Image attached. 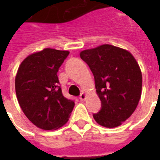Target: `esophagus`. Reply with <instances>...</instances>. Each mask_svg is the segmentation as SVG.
Returning a JSON list of instances; mask_svg holds the SVG:
<instances>
[{"label": "esophagus", "mask_w": 160, "mask_h": 160, "mask_svg": "<svg viewBox=\"0 0 160 160\" xmlns=\"http://www.w3.org/2000/svg\"><path fill=\"white\" fill-rule=\"evenodd\" d=\"M86 98H87V95H86V93L85 92H82V93H80V100H85L86 99Z\"/></svg>", "instance_id": "obj_1"}]
</instances>
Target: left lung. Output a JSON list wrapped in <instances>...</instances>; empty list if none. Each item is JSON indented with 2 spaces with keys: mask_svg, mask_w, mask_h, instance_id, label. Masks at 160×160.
<instances>
[{
  "mask_svg": "<svg viewBox=\"0 0 160 160\" xmlns=\"http://www.w3.org/2000/svg\"><path fill=\"white\" fill-rule=\"evenodd\" d=\"M80 56L93 74L101 100L93 118L101 126L118 127L133 114L141 98L142 75L137 62L128 51L110 44L86 49Z\"/></svg>",
  "mask_w": 160,
  "mask_h": 160,
  "instance_id": "1",
  "label": "left lung"
}]
</instances>
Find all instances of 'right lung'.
Returning a JSON list of instances; mask_svg holds the SVG:
<instances>
[{
  "instance_id": "1",
  "label": "right lung",
  "mask_w": 160,
  "mask_h": 160,
  "mask_svg": "<svg viewBox=\"0 0 160 160\" xmlns=\"http://www.w3.org/2000/svg\"><path fill=\"white\" fill-rule=\"evenodd\" d=\"M69 55L66 50L44 49L27 56L15 78L19 104L34 125L51 130L66 123L74 106L63 96L57 72Z\"/></svg>"
}]
</instances>
